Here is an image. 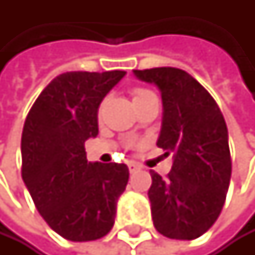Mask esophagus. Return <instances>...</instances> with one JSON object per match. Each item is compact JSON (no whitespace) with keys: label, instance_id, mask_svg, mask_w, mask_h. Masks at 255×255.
Here are the masks:
<instances>
[{"label":"esophagus","instance_id":"esophagus-1","mask_svg":"<svg viewBox=\"0 0 255 255\" xmlns=\"http://www.w3.org/2000/svg\"><path fill=\"white\" fill-rule=\"evenodd\" d=\"M128 170H130V173H136L137 170H140V165L136 162H128Z\"/></svg>","mask_w":255,"mask_h":255}]
</instances>
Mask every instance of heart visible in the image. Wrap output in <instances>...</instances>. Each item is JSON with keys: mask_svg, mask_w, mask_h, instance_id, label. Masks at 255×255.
<instances>
[{"mask_svg": "<svg viewBox=\"0 0 255 255\" xmlns=\"http://www.w3.org/2000/svg\"><path fill=\"white\" fill-rule=\"evenodd\" d=\"M151 95H154V93L150 92V90H146V89H142V87H137V89L133 90V99H134V102H137L140 99H145V98H148ZM99 113H101V109H99Z\"/></svg>", "mask_w": 255, "mask_h": 255, "instance_id": "obj_1", "label": "heart"}]
</instances>
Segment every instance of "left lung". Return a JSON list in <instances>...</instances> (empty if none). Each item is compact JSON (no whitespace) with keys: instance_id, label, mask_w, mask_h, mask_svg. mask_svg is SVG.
Wrapping results in <instances>:
<instances>
[{"instance_id":"left-lung-1","label":"left lung","mask_w":255,"mask_h":255,"mask_svg":"<svg viewBox=\"0 0 255 255\" xmlns=\"http://www.w3.org/2000/svg\"><path fill=\"white\" fill-rule=\"evenodd\" d=\"M134 75L159 87L163 121L157 146L174 157L166 177L150 171L154 228L168 239H197L214 225L227 199L233 168L227 124L213 96L180 68Z\"/></svg>"}]
</instances>
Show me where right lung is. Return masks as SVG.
Here are the masks:
<instances>
[{
	"mask_svg": "<svg viewBox=\"0 0 255 255\" xmlns=\"http://www.w3.org/2000/svg\"><path fill=\"white\" fill-rule=\"evenodd\" d=\"M125 72H67L41 92L22 136L21 176L42 219L72 242L109 234L128 182L125 163L89 162L85 140L98 134V109Z\"/></svg>",
	"mask_w": 255,
	"mask_h": 255,
	"instance_id": "1",
	"label": "right lung"
}]
</instances>
